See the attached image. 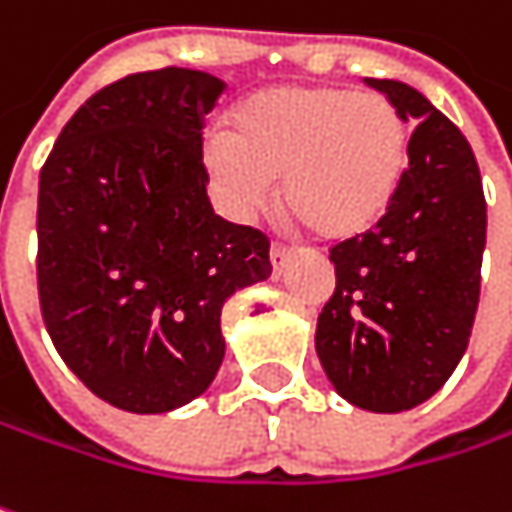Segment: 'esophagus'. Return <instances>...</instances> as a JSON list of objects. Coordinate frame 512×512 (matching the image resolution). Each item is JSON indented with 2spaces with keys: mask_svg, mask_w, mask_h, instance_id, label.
<instances>
[{
  "mask_svg": "<svg viewBox=\"0 0 512 512\" xmlns=\"http://www.w3.org/2000/svg\"><path fill=\"white\" fill-rule=\"evenodd\" d=\"M291 262V250L288 247H282V244H274L271 247V265H274L276 274H282V268Z\"/></svg>",
  "mask_w": 512,
  "mask_h": 512,
  "instance_id": "obj_1",
  "label": "esophagus"
}]
</instances>
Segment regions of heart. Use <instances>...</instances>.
<instances>
[{"instance_id": "obj_1", "label": "heart", "mask_w": 512, "mask_h": 512, "mask_svg": "<svg viewBox=\"0 0 512 512\" xmlns=\"http://www.w3.org/2000/svg\"><path fill=\"white\" fill-rule=\"evenodd\" d=\"M411 157V130L379 92L279 84L253 92L230 133L203 139V165L238 215L262 209L279 177L282 209L314 236L344 241L382 221Z\"/></svg>"}]
</instances>
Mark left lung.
Returning <instances> with one entry per match:
<instances>
[{
	"mask_svg": "<svg viewBox=\"0 0 512 512\" xmlns=\"http://www.w3.org/2000/svg\"><path fill=\"white\" fill-rule=\"evenodd\" d=\"M417 125L405 180L364 236L332 247L335 294L314 349L349 405L373 414L431 399L463 358L481 294L487 201L466 136L422 95L364 78Z\"/></svg>",
	"mask_w": 512,
	"mask_h": 512,
	"instance_id": "1",
	"label": "left lung"
}]
</instances>
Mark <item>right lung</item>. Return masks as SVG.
<instances>
[{"instance_id": "add662e5", "label": "right lung", "mask_w": 512, "mask_h": 512, "mask_svg": "<svg viewBox=\"0 0 512 512\" xmlns=\"http://www.w3.org/2000/svg\"><path fill=\"white\" fill-rule=\"evenodd\" d=\"M224 81L168 66L101 92L40 171L37 285L66 367L113 408L168 414L215 382L224 303L271 276V241L215 215L203 119Z\"/></svg>"}]
</instances>
